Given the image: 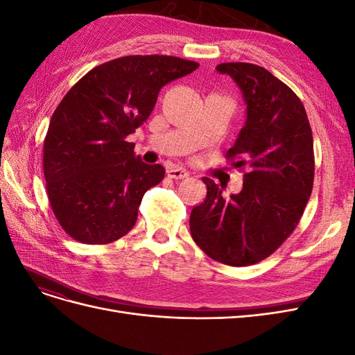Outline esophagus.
<instances>
[{
    "label": "esophagus",
    "mask_w": 355,
    "mask_h": 355,
    "mask_svg": "<svg viewBox=\"0 0 355 355\" xmlns=\"http://www.w3.org/2000/svg\"><path fill=\"white\" fill-rule=\"evenodd\" d=\"M167 176L171 178V179H185V178L189 176V173L185 168L170 167V168H167Z\"/></svg>",
    "instance_id": "1"
}]
</instances>
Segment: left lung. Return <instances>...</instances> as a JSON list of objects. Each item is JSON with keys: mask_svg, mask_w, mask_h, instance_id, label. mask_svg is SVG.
Returning <instances> with one entry per match:
<instances>
[{"mask_svg": "<svg viewBox=\"0 0 355 355\" xmlns=\"http://www.w3.org/2000/svg\"><path fill=\"white\" fill-rule=\"evenodd\" d=\"M239 85L245 123L227 157L245 167L243 189L230 198L209 178L207 196L191 211L189 230L211 259L247 266L272 254L293 232L314 184L313 132L295 92L262 67H216Z\"/></svg>", "mask_w": 355, "mask_h": 355, "instance_id": "obj_1", "label": "left lung"}]
</instances>
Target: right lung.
<instances>
[{"label":"right lung","mask_w":355,"mask_h":355,"mask_svg":"<svg viewBox=\"0 0 355 355\" xmlns=\"http://www.w3.org/2000/svg\"><path fill=\"white\" fill-rule=\"evenodd\" d=\"M198 67L175 56L118 58L89 71L62 99L42 167L51 210L69 237L108 244L135 227L144 194L166 170L144 163L125 137L148 120L167 83Z\"/></svg>","instance_id":"obj_1"}]
</instances>
